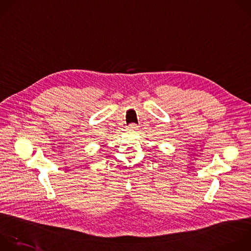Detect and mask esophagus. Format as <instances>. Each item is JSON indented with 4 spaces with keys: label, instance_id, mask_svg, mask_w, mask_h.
<instances>
[{
    "label": "esophagus",
    "instance_id": "1",
    "mask_svg": "<svg viewBox=\"0 0 251 251\" xmlns=\"http://www.w3.org/2000/svg\"><path fill=\"white\" fill-rule=\"evenodd\" d=\"M138 128H139V126L136 125V124H130L129 127H128V129L130 131H136V130H138Z\"/></svg>",
    "mask_w": 251,
    "mask_h": 251
}]
</instances>
